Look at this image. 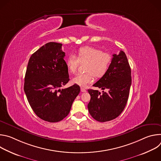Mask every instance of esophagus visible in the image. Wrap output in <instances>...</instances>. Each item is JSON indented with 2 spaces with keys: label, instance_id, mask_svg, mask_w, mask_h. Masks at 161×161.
Wrapping results in <instances>:
<instances>
[{
  "label": "esophagus",
  "instance_id": "34e87169",
  "mask_svg": "<svg viewBox=\"0 0 161 161\" xmlns=\"http://www.w3.org/2000/svg\"><path fill=\"white\" fill-rule=\"evenodd\" d=\"M81 91L82 92H86V89L85 88H83V87L81 88Z\"/></svg>",
  "mask_w": 161,
  "mask_h": 161
}]
</instances>
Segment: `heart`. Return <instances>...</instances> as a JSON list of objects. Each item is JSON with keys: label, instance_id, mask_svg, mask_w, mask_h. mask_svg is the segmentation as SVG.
Segmentation results:
<instances>
[{"label": "heart", "instance_id": "obj_1", "mask_svg": "<svg viewBox=\"0 0 161 161\" xmlns=\"http://www.w3.org/2000/svg\"><path fill=\"white\" fill-rule=\"evenodd\" d=\"M112 61L110 54L99 48L92 47H83L77 52V58L71 55L66 60L68 71L75 73L78 67L79 62H87L85 66V73L77 75L73 78L72 82L80 86H86L92 83L94 76L97 78H102L108 72Z\"/></svg>", "mask_w": 161, "mask_h": 161}]
</instances>
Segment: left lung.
<instances>
[{
    "label": "left lung",
    "instance_id": "1",
    "mask_svg": "<svg viewBox=\"0 0 161 161\" xmlns=\"http://www.w3.org/2000/svg\"><path fill=\"white\" fill-rule=\"evenodd\" d=\"M131 85V71L125 53L120 51L113 55L111 64L106 74L94 85L101 88L88 89L90 101L88 109L90 115L100 122L112 120L124 111Z\"/></svg>",
    "mask_w": 161,
    "mask_h": 161
}]
</instances>
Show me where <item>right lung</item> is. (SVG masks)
Returning <instances> with one entry per match:
<instances>
[{"mask_svg":"<svg viewBox=\"0 0 161 161\" xmlns=\"http://www.w3.org/2000/svg\"><path fill=\"white\" fill-rule=\"evenodd\" d=\"M62 46L50 42L34 53L25 76L24 91L30 106L38 117L49 122L67 117L80 92L76 84L60 89L69 81Z\"/></svg>","mask_w":161,"mask_h":161,"instance_id":"1","label":"right lung"}]
</instances>
